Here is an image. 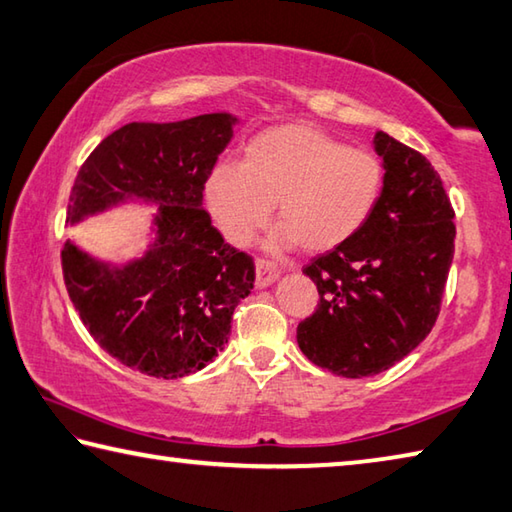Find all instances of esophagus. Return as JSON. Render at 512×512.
<instances>
[{
    "label": "esophagus",
    "mask_w": 512,
    "mask_h": 512,
    "mask_svg": "<svg viewBox=\"0 0 512 512\" xmlns=\"http://www.w3.org/2000/svg\"><path fill=\"white\" fill-rule=\"evenodd\" d=\"M255 273H257L255 284L259 288H264V286L273 284L277 280V275H280V268H277L273 262H268V259L257 257L255 259Z\"/></svg>",
    "instance_id": "obj_1"
}]
</instances>
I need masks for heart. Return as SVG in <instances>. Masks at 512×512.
Wrapping results in <instances>:
<instances>
[{
    "label": "heart",
    "mask_w": 512,
    "mask_h": 512,
    "mask_svg": "<svg viewBox=\"0 0 512 512\" xmlns=\"http://www.w3.org/2000/svg\"><path fill=\"white\" fill-rule=\"evenodd\" d=\"M383 188L385 167L376 154L353 150L313 125L288 123L250 138L241 165H217L206 199L232 244H248L275 203L282 221L277 246L327 253L369 224Z\"/></svg>",
    "instance_id": "b5f03b06"
}]
</instances>
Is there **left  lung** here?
Listing matches in <instances>:
<instances>
[{
    "instance_id": "8db88e82",
    "label": "left lung",
    "mask_w": 512,
    "mask_h": 512,
    "mask_svg": "<svg viewBox=\"0 0 512 512\" xmlns=\"http://www.w3.org/2000/svg\"><path fill=\"white\" fill-rule=\"evenodd\" d=\"M385 188L369 224L302 268L318 286L297 345L336 376H374L412 353L432 331L454 257V210L421 152L376 132Z\"/></svg>"
}]
</instances>
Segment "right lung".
<instances>
[{
  "instance_id": "right-lung-1",
  "label": "right lung",
  "mask_w": 512,
  "mask_h": 512,
  "mask_svg": "<svg viewBox=\"0 0 512 512\" xmlns=\"http://www.w3.org/2000/svg\"><path fill=\"white\" fill-rule=\"evenodd\" d=\"M237 118L129 123L82 163L67 224L125 201L156 203L154 241L123 266L98 262L71 239L64 284L98 345L154 378L194 374L228 345L235 306L255 282L253 257L226 244L203 210V190Z\"/></svg>"
}]
</instances>
